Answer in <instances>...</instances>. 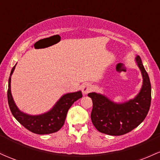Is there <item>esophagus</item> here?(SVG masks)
I'll return each mask as SVG.
<instances>
[{
    "instance_id": "34e87169",
    "label": "esophagus",
    "mask_w": 160,
    "mask_h": 160,
    "mask_svg": "<svg viewBox=\"0 0 160 160\" xmlns=\"http://www.w3.org/2000/svg\"><path fill=\"white\" fill-rule=\"evenodd\" d=\"M92 90V86L89 83H85L82 86V92L83 95H87Z\"/></svg>"
}]
</instances>
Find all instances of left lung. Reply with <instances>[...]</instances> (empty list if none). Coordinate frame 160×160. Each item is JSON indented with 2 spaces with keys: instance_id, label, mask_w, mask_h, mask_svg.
Instances as JSON below:
<instances>
[{
  "instance_id": "8db88e82",
  "label": "left lung",
  "mask_w": 160,
  "mask_h": 160,
  "mask_svg": "<svg viewBox=\"0 0 160 160\" xmlns=\"http://www.w3.org/2000/svg\"><path fill=\"white\" fill-rule=\"evenodd\" d=\"M143 85L140 92L124 103H115L99 93L88 94L92 100L91 120L98 131L109 135H122L138 126L148 115L151 102V85L140 56L135 58Z\"/></svg>"
}]
</instances>
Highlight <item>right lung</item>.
Wrapping results in <instances>:
<instances>
[{"instance_id":"right-lung-1","label":"right lung","mask_w":160,"mask_h":160,"mask_svg":"<svg viewBox=\"0 0 160 160\" xmlns=\"http://www.w3.org/2000/svg\"><path fill=\"white\" fill-rule=\"evenodd\" d=\"M15 67L16 65L11 70L8 81V90H7L8 104L12 114L20 124L22 125L24 127L33 133L38 134V135H46V134H51L58 132L65 123L66 116L69 108L77 100L82 97L81 91L67 93L62 95L52 109L47 113L34 116L27 114L19 111V108L16 105L11 94V76L13 73Z\"/></svg>"}]
</instances>
